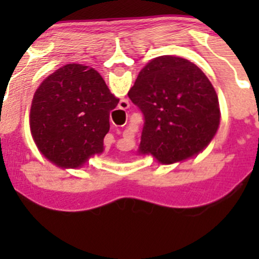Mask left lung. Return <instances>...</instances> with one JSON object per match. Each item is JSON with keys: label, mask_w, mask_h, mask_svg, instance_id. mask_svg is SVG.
<instances>
[{"label": "left lung", "mask_w": 259, "mask_h": 259, "mask_svg": "<svg viewBox=\"0 0 259 259\" xmlns=\"http://www.w3.org/2000/svg\"><path fill=\"white\" fill-rule=\"evenodd\" d=\"M127 96L144 116L140 153L171 164L205 148L219 125L213 85L193 62L159 56L139 72Z\"/></svg>", "instance_id": "8db88e82"}]
</instances>
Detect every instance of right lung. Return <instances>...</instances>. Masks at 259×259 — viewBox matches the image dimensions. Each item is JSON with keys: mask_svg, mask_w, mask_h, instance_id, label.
<instances>
[{"mask_svg": "<svg viewBox=\"0 0 259 259\" xmlns=\"http://www.w3.org/2000/svg\"><path fill=\"white\" fill-rule=\"evenodd\" d=\"M117 103L98 71L80 64L65 65L44 80L33 95V140L52 163L80 166L103 151L109 117Z\"/></svg>", "mask_w": 259, "mask_h": 259, "instance_id": "right-lung-1", "label": "right lung"}]
</instances>
